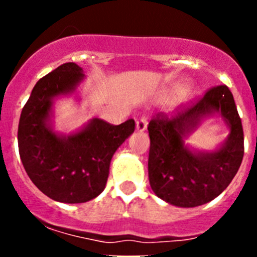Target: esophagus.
<instances>
[{
	"mask_svg": "<svg viewBox=\"0 0 257 257\" xmlns=\"http://www.w3.org/2000/svg\"><path fill=\"white\" fill-rule=\"evenodd\" d=\"M148 124V115H142L140 118L136 119V128L139 131H144Z\"/></svg>",
	"mask_w": 257,
	"mask_h": 257,
	"instance_id": "34e87169",
	"label": "esophagus"
}]
</instances>
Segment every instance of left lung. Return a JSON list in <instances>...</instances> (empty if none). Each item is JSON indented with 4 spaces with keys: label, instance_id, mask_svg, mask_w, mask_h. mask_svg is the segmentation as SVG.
Returning a JSON list of instances; mask_svg holds the SVG:
<instances>
[{
    "label": "left lung",
    "instance_id": "1",
    "mask_svg": "<svg viewBox=\"0 0 257 257\" xmlns=\"http://www.w3.org/2000/svg\"><path fill=\"white\" fill-rule=\"evenodd\" d=\"M220 112L231 126L228 142L213 154H192L182 138L199 119ZM149 183L163 201L179 207H196L226 189L244 153L243 127L234 97L226 85L208 88L198 99L179 106L174 115L158 113L148 124Z\"/></svg>",
    "mask_w": 257,
    "mask_h": 257
}]
</instances>
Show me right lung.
<instances>
[{"mask_svg":"<svg viewBox=\"0 0 257 257\" xmlns=\"http://www.w3.org/2000/svg\"><path fill=\"white\" fill-rule=\"evenodd\" d=\"M82 77L74 63L42 77L23 106L18 127L20 160L29 179L44 194L63 203H83L103 192L113 154L135 130L134 119L121 124L94 119L68 138L50 130L51 99L73 90Z\"/></svg>","mask_w":257,"mask_h":257,"instance_id":"add662e5","label":"right lung"}]
</instances>
